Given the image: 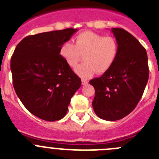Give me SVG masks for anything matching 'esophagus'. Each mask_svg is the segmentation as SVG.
<instances>
[{
    "label": "esophagus",
    "instance_id": "1",
    "mask_svg": "<svg viewBox=\"0 0 159 159\" xmlns=\"http://www.w3.org/2000/svg\"><path fill=\"white\" fill-rule=\"evenodd\" d=\"M88 82H89V81H87V80H85V79L81 80V83H82V84H88Z\"/></svg>",
    "mask_w": 159,
    "mask_h": 159
}]
</instances>
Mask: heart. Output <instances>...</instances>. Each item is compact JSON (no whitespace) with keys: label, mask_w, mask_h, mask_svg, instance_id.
<instances>
[{"label":"heart","mask_w":159,"mask_h":159,"mask_svg":"<svg viewBox=\"0 0 159 159\" xmlns=\"http://www.w3.org/2000/svg\"><path fill=\"white\" fill-rule=\"evenodd\" d=\"M59 54L68 66L75 69L84 56V63L75 70L84 79L91 78L95 73L104 74L113 66L118 54V44L115 38L92 31L80 33L75 38V44H63Z\"/></svg>","instance_id":"obj_1"}]
</instances>
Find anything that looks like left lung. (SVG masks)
<instances>
[{"label":"left lung","mask_w":159,"mask_h":159,"mask_svg":"<svg viewBox=\"0 0 159 159\" xmlns=\"http://www.w3.org/2000/svg\"><path fill=\"white\" fill-rule=\"evenodd\" d=\"M118 44L113 66L90 80L95 89L93 107L99 118L119 120L130 114L143 96L149 77L148 55L138 40L121 28H112Z\"/></svg>","instance_id":"1"}]
</instances>
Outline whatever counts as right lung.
Returning a JSON list of instances; mask_svg holds the SVG:
<instances>
[{"label":"right lung","instance_id":"add662e5","mask_svg":"<svg viewBox=\"0 0 159 159\" xmlns=\"http://www.w3.org/2000/svg\"><path fill=\"white\" fill-rule=\"evenodd\" d=\"M78 30L44 32L23 38L11 58L14 89L25 107L41 119L60 120L81 87V78L59 54Z\"/></svg>","mask_w":159,"mask_h":159}]
</instances>
